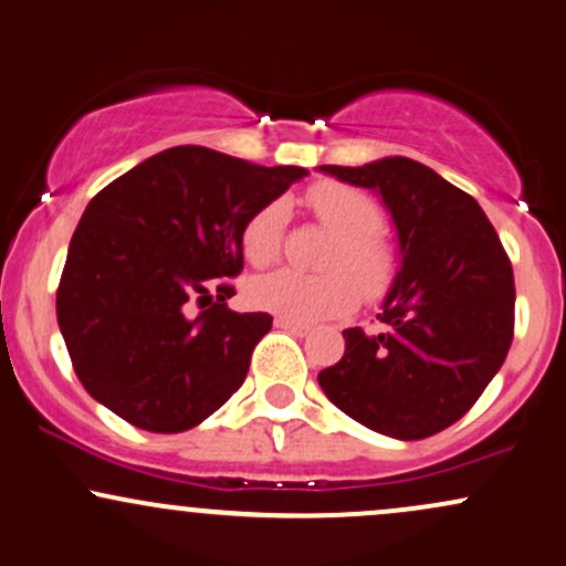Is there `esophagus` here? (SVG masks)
Returning a JSON list of instances; mask_svg holds the SVG:
<instances>
[{
	"mask_svg": "<svg viewBox=\"0 0 566 566\" xmlns=\"http://www.w3.org/2000/svg\"><path fill=\"white\" fill-rule=\"evenodd\" d=\"M275 326L283 328V332L289 334H296V336H307L313 328L307 326V323H296V321H289V317H275Z\"/></svg>",
	"mask_w": 566,
	"mask_h": 566,
	"instance_id": "esophagus-1",
	"label": "esophagus"
}]
</instances>
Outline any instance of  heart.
Masks as SVG:
<instances>
[{"label":"heart","mask_w":566,"mask_h":566,"mask_svg":"<svg viewBox=\"0 0 566 566\" xmlns=\"http://www.w3.org/2000/svg\"><path fill=\"white\" fill-rule=\"evenodd\" d=\"M310 211L336 234L326 266L332 272L304 275L294 270H272L253 277L249 300L259 310L296 323H317L345 315L358 296L379 300L390 289L398 270L392 245L379 234L382 208L366 192L339 181H321L304 195ZM283 202H266L249 216L240 230V249L253 266L270 264L281 251Z\"/></svg>","instance_id":"1"}]
</instances>
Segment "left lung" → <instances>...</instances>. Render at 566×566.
<instances>
[{
  "label": "left lung",
  "instance_id": "8db88e82",
  "mask_svg": "<svg viewBox=\"0 0 566 566\" xmlns=\"http://www.w3.org/2000/svg\"><path fill=\"white\" fill-rule=\"evenodd\" d=\"M321 174L377 192L401 266L377 317L382 334L345 328V355L317 374L328 401L377 433L417 441L460 420L513 342V270L471 195L409 157Z\"/></svg>",
  "mask_w": 566,
  "mask_h": 566
}]
</instances>
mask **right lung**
<instances>
[{
    "instance_id": "obj_1",
    "label": "right lung",
    "mask_w": 566,
    "mask_h": 566,
    "mask_svg": "<svg viewBox=\"0 0 566 566\" xmlns=\"http://www.w3.org/2000/svg\"><path fill=\"white\" fill-rule=\"evenodd\" d=\"M307 176L174 146L87 202L55 313L82 387L151 433H181L243 385L266 313H234L249 216Z\"/></svg>"
}]
</instances>
